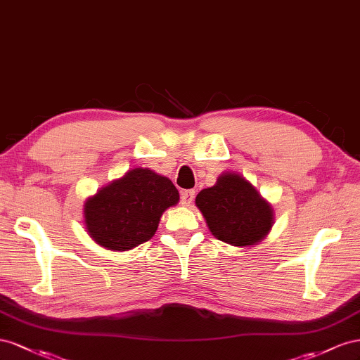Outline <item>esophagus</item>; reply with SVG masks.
<instances>
[{
	"label": "esophagus",
	"instance_id": "esophagus-1",
	"mask_svg": "<svg viewBox=\"0 0 360 360\" xmlns=\"http://www.w3.org/2000/svg\"><path fill=\"white\" fill-rule=\"evenodd\" d=\"M194 199V190H184L181 193V203L184 207H190Z\"/></svg>",
	"mask_w": 360,
	"mask_h": 360
}]
</instances>
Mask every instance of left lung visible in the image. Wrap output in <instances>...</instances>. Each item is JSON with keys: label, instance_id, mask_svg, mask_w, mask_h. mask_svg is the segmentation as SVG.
Here are the masks:
<instances>
[{"label": "left lung", "instance_id": "1", "mask_svg": "<svg viewBox=\"0 0 360 360\" xmlns=\"http://www.w3.org/2000/svg\"><path fill=\"white\" fill-rule=\"evenodd\" d=\"M196 205L214 237L232 245H253L271 229V207L237 173L221 174L198 194Z\"/></svg>", "mask_w": 360, "mask_h": 360}]
</instances>
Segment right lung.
<instances>
[{"mask_svg":"<svg viewBox=\"0 0 360 360\" xmlns=\"http://www.w3.org/2000/svg\"><path fill=\"white\" fill-rule=\"evenodd\" d=\"M178 200L179 193L169 178L132 169L86 202V228L102 248L131 250L153 237L162 212Z\"/></svg>","mask_w":360,"mask_h":360,"instance_id":"obj_1","label":"right lung"}]
</instances>
